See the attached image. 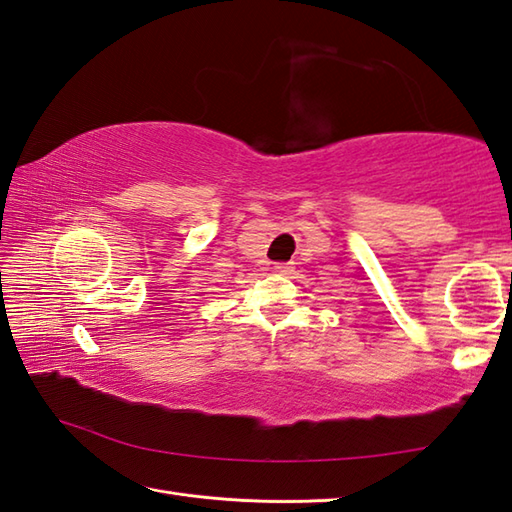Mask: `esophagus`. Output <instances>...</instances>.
<instances>
[{"instance_id":"obj_1","label":"esophagus","mask_w":512,"mask_h":512,"mask_svg":"<svg viewBox=\"0 0 512 512\" xmlns=\"http://www.w3.org/2000/svg\"><path fill=\"white\" fill-rule=\"evenodd\" d=\"M275 270L281 272V275H290V272H294V261H285V264H277Z\"/></svg>"}]
</instances>
